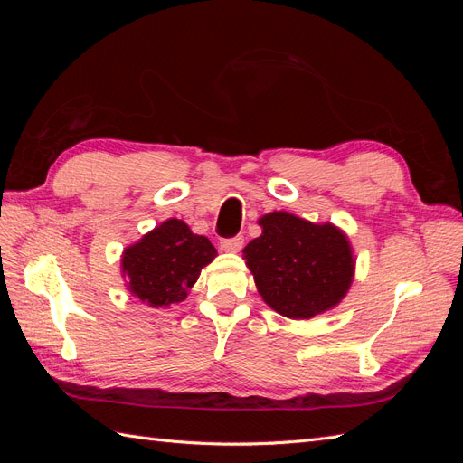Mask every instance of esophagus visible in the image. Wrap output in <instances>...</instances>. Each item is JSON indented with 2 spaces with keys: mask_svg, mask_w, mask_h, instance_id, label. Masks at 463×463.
<instances>
[{
  "mask_svg": "<svg viewBox=\"0 0 463 463\" xmlns=\"http://www.w3.org/2000/svg\"><path fill=\"white\" fill-rule=\"evenodd\" d=\"M243 247V237L235 235V237H228V240L220 241V249L226 250V253H237Z\"/></svg>",
  "mask_w": 463,
  "mask_h": 463,
  "instance_id": "1",
  "label": "esophagus"
}]
</instances>
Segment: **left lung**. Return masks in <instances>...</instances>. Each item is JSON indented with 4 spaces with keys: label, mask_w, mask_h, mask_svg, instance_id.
I'll list each match as a JSON object with an SVG mask.
<instances>
[{
    "label": "left lung",
    "mask_w": 463,
    "mask_h": 463,
    "mask_svg": "<svg viewBox=\"0 0 463 463\" xmlns=\"http://www.w3.org/2000/svg\"><path fill=\"white\" fill-rule=\"evenodd\" d=\"M259 226L243 259L266 305L288 318H313L345 298L355 259L340 228L284 210L264 214Z\"/></svg>",
    "instance_id": "1"
}]
</instances>
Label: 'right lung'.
<instances>
[{
	"mask_svg": "<svg viewBox=\"0 0 463 463\" xmlns=\"http://www.w3.org/2000/svg\"><path fill=\"white\" fill-rule=\"evenodd\" d=\"M214 257L208 237L193 233L184 220L170 218L123 250L121 272L133 296L158 309L184 301Z\"/></svg>",
	"mask_w": 463,
	"mask_h": 463,
	"instance_id": "add662e5",
	"label": "right lung"
}]
</instances>
